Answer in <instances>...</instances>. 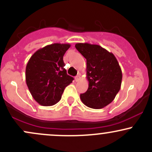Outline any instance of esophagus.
I'll return each instance as SVG.
<instances>
[{
    "mask_svg": "<svg viewBox=\"0 0 152 152\" xmlns=\"http://www.w3.org/2000/svg\"><path fill=\"white\" fill-rule=\"evenodd\" d=\"M80 79H81L80 75H78V76H76V77H75V80H76V81H79Z\"/></svg>",
    "mask_w": 152,
    "mask_h": 152,
    "instance_id": "esophagus-1",
    "label": "esophagus"
}]
</instances>
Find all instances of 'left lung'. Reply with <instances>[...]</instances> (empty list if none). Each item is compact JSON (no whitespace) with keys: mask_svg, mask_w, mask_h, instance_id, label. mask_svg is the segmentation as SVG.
Returning <instances> with one entry per match:
<instances>
[{"mask_svg":"<svg viewBox=\"0 0 152 152\" xmlns=\"http://www.w3.org/2000/svg\"><path fill=\"white\" fill-rule=\"evenodd\" d=\"M75 47L87 60L89 87L80 95L81 101L94 109L104 108L121 88L122 73L119 63L114 54L97 44L77 43Z\"/></svg>","mask_w":152,"mask_h":152,"instance_id":"8db88e82","label":"left lung"}]
</instances>
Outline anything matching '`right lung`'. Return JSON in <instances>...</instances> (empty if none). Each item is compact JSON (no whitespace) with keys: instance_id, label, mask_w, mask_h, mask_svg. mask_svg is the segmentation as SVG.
I'll return each mask as SVG.
<instances>
[{"instance_id":"obj_1","label":"right lung","mask_w":152,"mask_h":152,"mask_svg":"<svg viewBox=\"0 0 152 152\" xmlns=\"http://www.w3.org/2000/svg\"><path fill=\"white\" fill-rule=\"evenodd\" d=\"M69 44L47 45L36 51L28 62L25 80L30 94L38 104L50 106L60 101L64 89L73 78L64 68L63 56Z\"/></svg>"}]
</instances>
